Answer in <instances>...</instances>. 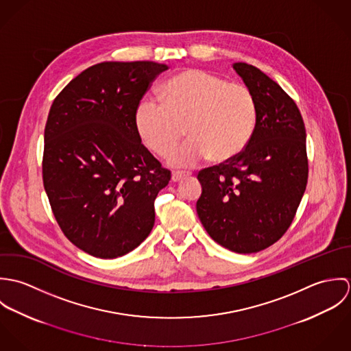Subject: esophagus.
Instances as JSON below:
<instances>
[{
    "mask_svg": "<svg viewBox=\"0 0 351 351\" xmlns=\"http://www.w3.org/2000/svg\"><path fill=\"white\" fill-rule=\"evenodd\" d=\"M189 176V173H186V171H173V174H171V181L173 182H178V181H181L182 178H185V177H188Z\"/></svg>",
    "mask_w": 351,
    "mask_h": 351,
    "instance_id": "1",
    "label": "esophagus"
}]
</instances>
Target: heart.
Wrapping results in <instances>:
<instances>
[{
  "instance_id": "obj_1",
  "label": "heart",
  "mask_w": 351,
  "mask_h": 351,
  "mask_svg": "<svg viewBox=\"0 0 351 351\" xmlns=\"http://www.w3.org/2000/svg\"><path fill=\"white\" fill-rule=\"evenodd\" d=\"M162 95L163 102L141 101L135 127L146 147L166 156L182 138L185 125L191 138L170 154L171 165L191 167L208 156L224 162L249 145L258 117L249 86L191 69L170 78Z\"/></svg>"
}]
</instances>
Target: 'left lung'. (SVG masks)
<instances>
[{
  "mask_svg": "<svg viewBox=\"0 0 351 351\" xmlns=\"http://www.w3.org/2000/svg\"><path fill=\"white\" fill-rule=\"evenodd\" d=\"M234 69L255 96V131L241 154L197 174L196 209L215 242L251 254L281 239L295 219L308 181L306 134L296 102L276 81L243 62Z\"/></svg>",
  "mask_w": 351,
  "mask_h": 351,
  "instance_id": "8db88e82",
  "label": "left lung"
}]
</instances>
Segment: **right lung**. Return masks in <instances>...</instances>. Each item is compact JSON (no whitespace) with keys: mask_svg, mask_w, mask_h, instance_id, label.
I'll use <instances>...</instances> for the list:
<instances>
[{"mask_svg":"<svg viewBox=\"0 0 351 351\" xmlns=\"http://www.w3.org/2000/svg\"><path fill=\"white\" fill-rule=\"evenodd\" d=\"M167 69L150 60L97 63L51 105L43 185L64 237L93 256H121L154 227V201L171 173L142 145L135 112Z\"/></svg>","mask_w":351,"mask_h":351,"instance_id":"add662e5","label":"right lung"}]
</instances>
